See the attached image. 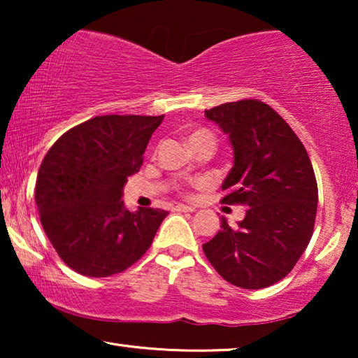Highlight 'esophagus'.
Listing matches in <instances>:
<instances>
[{"mask_svg": "<svg viewBox=\"0 0 358 358\" xmlns=\"http://www.w3.org/2000/svg\"><path fill=\"white\" fill-rule=\"evenodd\" d=\"M174 212H195V208L190 205H176Z\"/></svg>", "mask_w": 358, "mask_h": 358, "instance_id": "34e87169", "label": "esophagus"}]
</instances>
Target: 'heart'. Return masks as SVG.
Segmentation results:
<instances>
[{"mask_svg": "<svg viewBox=\"0 0 358 358\" xmlns=\"http://www.w3.org/2000/svg\"><path fill=\"white\" fill-rule=\"evenodd\" d=\"M203 135H210V134H208V131H205V130H197V131H194V134L189 136V143H190V141H192V140H195V138H200V136H203Z\"/></svg>", "mask_w": 358, "mask_h": 358, "instance_id": "obj_1", "label": "heart"}]
</instances>
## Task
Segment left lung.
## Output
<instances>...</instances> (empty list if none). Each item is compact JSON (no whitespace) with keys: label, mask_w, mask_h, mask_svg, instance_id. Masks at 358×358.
<instances>
[{"label":"left lung","mask_w":358,"mask_h":358,"mask_svg":"<svg viewBox=\"0 0 358 358\" xmlns=\"http://www.w3.org/2000/svg\"><path fill=\"white\" fill-rule=\"evenodd\" d=\"M228 135L233 168L223 203L246 205L236 227L203 244L210 264L233 285L257 290L288 275L315 228L317 184L310 156L290 125L261 101L228 102L205 110Z\"/></svg>","instance_id":"1"}]
</instances>
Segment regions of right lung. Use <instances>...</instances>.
Here are the masks:
<instances>
[{
    "label": "right lung",
    "instance_id": "right-lung-1",
    "mask_svg": "<svg viewBox=\"0 0 358 358\" xmlns=\"http://www.w3.org/2000/svg\"><path fill=\"white\" fill-rule=\"evenodd\" d=\"M164 115H99L58 138L37 174L41 223L62 261L86 277H109L135 264L168 217L127 210L122 189L138 173Z\"/></svg>",
    "mask_w": 358,
    "mask_h": 358
}]
</instances>
